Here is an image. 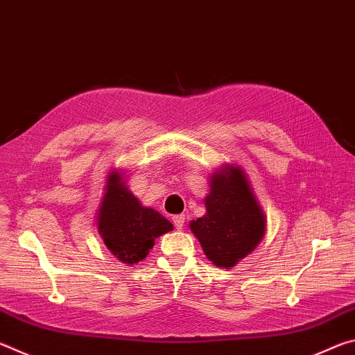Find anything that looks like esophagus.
Here are the masks:
<instances>
[{
	"label": "esophagus",
	"mask_w": 355,
	"mask_h": 355,
	"mask_svg": "<svg viewBox=\"0 0 355 355\" xmlns=\"http://www.w3.org/2000/svg\"><path fill=\"white\" fill-rule=\"evenodd\" d=\"M172 222L173 225H175V228H182L184 225V214H175L172 218Z\"/></svg>",
	"instance_id": "obj_1"
}]
</instances>
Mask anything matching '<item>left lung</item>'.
<instances>
[{
  "instance_id": "8db88e82",
  "label": "left lung",
  "mask_w": 355,
  "mask_h": 355,
  "mask_svg": "<svg viewBox=\"0 0 355 355\" xmlns=\"http://www.w3.org/2000/svg\"><path fill=\"white\" fill-rule=\"evenodd\" d=\"M205 207L207 214L192 220L189 228L209 261L225 269L235 266L266 230V216L241 167L228 164L213 173Z\"/></svg>"
}]
</instances>
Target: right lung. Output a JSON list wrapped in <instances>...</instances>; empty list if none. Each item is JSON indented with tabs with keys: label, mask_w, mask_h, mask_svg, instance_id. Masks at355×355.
<instances>
[{
	"label": "right lung",
	"mask_w": 355,
	"mask_h": 355,
	"mask_svg": "<svg viewBox=\"0 0 355 355\" xmlns=\"http://www.w3.org/2000/svg\"><path fill=\"white\" fill-rule=\"evenodd\" d=\"M97 228L111 254L125 264L139 263L148 255L155 239L173 230V225L156 209L142 207L131 194L119 171L106 178Z\"/></svg>",
	"instance_id": "1"
}]
</instances>
